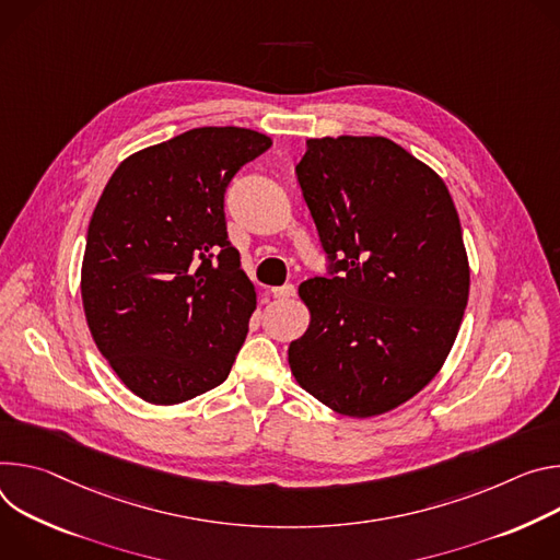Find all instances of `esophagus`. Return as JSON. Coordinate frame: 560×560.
Segmentation results:
<instances>
[{
	"label": "esophagus",
	"mask_w": 560,
	"mask_h": 560,
	"mask_svg": "<svg viewBox=\"0 0 560 560\" xmlns=\"http://www.w3.org/2000/svg\"><path fill=\"white\" fill-rule=\"evenodd\" d=\"M271 295L278 298V300H287L291 295H295V287L293 284H282V287H273L271 289Z\"/></svg>",
	"instance_id": "obj_1"
}]
</instances>
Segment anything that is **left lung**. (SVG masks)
<instances>
[{
  "label": "left lung",
  "mask_w": 560,
  "mask_h": 560,
  "mask_svg": "<svg viewBox=\"0 0 560 560\" xmlns=\"http://www.w3.org/2000/svg\"><path fill=\"white\" fill-rule=\"evenodd\" d=\"M327 278L300 284L312 325L289 345L295 381L342 416L385 413L443 366L469 295L445 182L387 138L306 140L295 166Z\"/></svg>",
  "instance_id": "left-lung-1"
}]
</instances>
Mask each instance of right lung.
Returning <instances> with one entry per match:
<instances>
[{
	"mask_svg": "<svg viewBox=\"0 0 560 560\" xmlns=\"http://www.w3.org/2000/svg\"><path fill=\"white\" fill-rule=\"evenodd\" d=\"M271 140L191 129L124 160L93 211L82 265L86 323L119 381L153 405L222 385L256 291L224 220L233 175Z\"/></svg>",
	"mask_w": 560,
	"mask_h": 560,
	"instance_id": "1",
	"label": "right lung"
}]
</instances>
